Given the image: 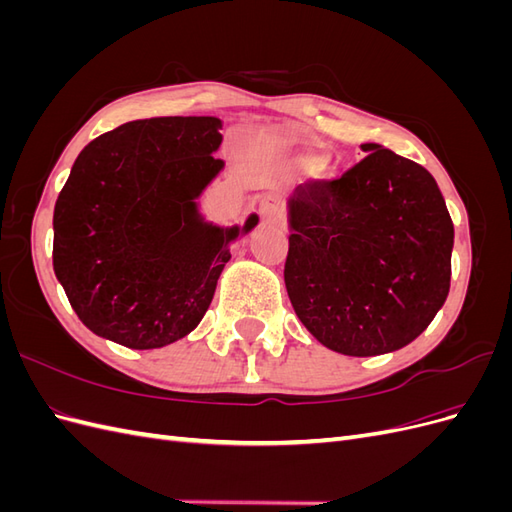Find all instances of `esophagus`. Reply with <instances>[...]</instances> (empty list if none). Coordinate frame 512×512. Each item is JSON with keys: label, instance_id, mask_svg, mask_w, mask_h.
Here are the masks:
<instances>
[{"label": "esophagus", "instance_id": "esophagus-1", "mask_svg": "<svg viewBox=\"0 0 512 512\" xmlns=\"http://www.w3.org/2000/svg\"><path fill=\"white\" fill-rule=\"evenodd\" d=\"M260 218L269 224L284 222V205L277 196H265L260 200Z\"/></svg>", "mask_w": 512, "mask_h": 512}]
</instances>
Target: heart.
Segmentation results:
<instances>
[{
    "mask_svg": "<svg viewBox=\"0 0 512 512\" xmlns=\"http://www.w3.org/2000/svg\"><path fill=\"white\" fill-rule=\"evenodd\" d=\"M299 160H301V162H309L312 158H309V156H299Z\"/></svg>",
    "mask_w": 512,
    "mask_h": 512,
    "instance_id": "b5f03b06",
    "label": "heart"
}]
</instances>
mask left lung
I'll use <instances>...</instances> for the list:
<instances>
[{"label": "left lung", "instance_id": "1", "mask_svg": "<svg viewBox=\"0 0 512 512\" xmlns=\"http://www.w3.org/2000/svg\"><path fill=\"white\" fill-rule=\"evenodd\" d=\"M337 179H307L290 200L284 282L305 329L350 356L421 335L451 288L453 220L429 170L367 143Z\"/></svg>", "mask_w": 512, "mask_h": 512}]
</instances>
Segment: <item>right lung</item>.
Returning a JSON list of instances; mask_svg holds the SVG:
<instances>
[{
	"mask_svg": "<svg viewBox=\"0 0 512 512\" xmlns=\"http://www.w3.org/2000/svg\"><path fill=\"white\" fill-rule=\"evenodd\" d=\"M218 117H151L94 138L53 213V269L89 331L134 350L196 329L230 260L258 224L218 228L196 198L220 173Z\"/></svg>",
	"mask_w": 512,
	"mask_h": 512,
	"instance_id": "1",
	"label": "right lung"
}]
</instances>
